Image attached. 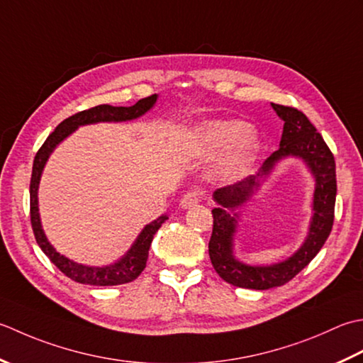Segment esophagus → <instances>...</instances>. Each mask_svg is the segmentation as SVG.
Segmentation results:
<instances>
[{"instance_id":"1","label":"esophagus","mask_w":363,"mask_h":363,"mask_svg":"<svg viewBox=\"0 0 363 363\" xmlns=\"http://www.w3.org/2000/svg\"><path fill=\"white\" fill-rule=\"evenodd\" d=\"M201 201H202V192L199 189H191L182 197L180 206H183V208H189V206L197 205Z\"/></svg>"}]
</instances>
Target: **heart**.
I'll return each instance as SVG.
<instances>
[{
    "mask_svg": "<svg viewBox=\"0 0 363 363\" xmlns=\"http://www.w3.org/2000/svg\"><path fill=\"white\" fill-rule=\"evenodd\" d=\"M199 150L213 155L223 150L218 158V171L228 180H236L254 164L258 138L241 121H213L197 131Z\"/></svg>",
    "mask_w": 363,
    "mask_h": 363,
    "instance_id": "b5f03b06",
    "label": "heart"
}]
</instances>
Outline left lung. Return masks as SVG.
Returning <instances> with one entry per match:
<instances>
[{"label":"left lung","instance_id":"left-lung-1","mask_svg":"<svg viewBox=\"0 0 363 363\" xmlns=\"http://www.w3.org/2000/svg\"><path fill=\"white\" fill-rule=\"evenodd\" d=\"M271 105L284 121L279 150L266 158L262 171L257 175H249L235 184L219 188L213 194L214 201L219 205L218 208L211 210L213 233L208 242V254L213 268L225 282L240 288H252V290H268V288L290 282L320 252L334 225L337 196L334 155L304 113L293 106L276 105V103H271ZM290 154L299 156L308 162L317 182L314 218L306 242L298 253L285 262L271 267L244 265L236 261L231 252L235 215H230L228 210L245 201L253 189L259 186L261 177L267 174L280 157Z\"/></svg>","mask_w":363,"mask_h":363}]
</instances>
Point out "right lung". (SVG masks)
Listing matches in <instances>:
<instances>
[{
  "label": "right lung",
  "mask_w": 363,
  "mask_h": 363,
  "mask_svg": "<svg viewBox=\"0 0 363 363\" xmlns=\"http://www.w3.org/2000/svg\"><path fill=\"white\" fill-rule=\"evenodd\" d=\"M157 101V94L150 95L139 100L136 105L133 106H109V105H99L91 109L79 111V113L70 116L69 119L62 121L57 125L56 130L47 138L45 143L37 150L34 157L33 164V175H31V184H29V213H31V225L34 232V238L39 244L51 263L56 268L64 272L65 276L75 280L78 284L84 285H99V286H109V285H121L133 282L140 272L144 271L147 264V258H149V249L153 240V235L158 232L161 224L164 223L167 216H160L152 224L145 225V228L138 240L133 244L128 254L119 262L109 266H103V268H94V266H84L78 264L75 262L69 260L64 255L57 254L53 246L48 242L45 233L42 230L40 218H39V206H37V189H39L40 175L43 171V166L53 152L55 147L61 143L62 139L67 138L72 131H75L79 125L87 123H97V122H122V121H131L136 117L147 113Z\"/></svg>",
  "instance_id": "1"
}]
</instances>
